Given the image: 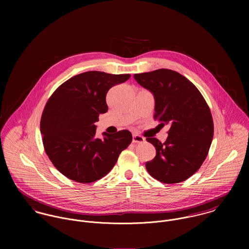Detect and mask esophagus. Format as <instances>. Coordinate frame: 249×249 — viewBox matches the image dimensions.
Segmentation results:
<instances>
[{"instance_id": "34e87169", "label": "esophagus", "mask_w": 249, "mask_h": 249, "mask_svg": "<svg viewBox=\"0 0 249 249\" xmlns=\"http://www.w3.org/2000/svg\"><path fill=\"white\" fill-rule=\"evenodd\" d=\"M145 141L144 138L138 135V134H133V137H132V142H143Z\"/></svg>"}]
</instances>
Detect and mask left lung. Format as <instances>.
Wrapping results in <instances>:
<instances>
[{"instance_id":"1","label":"left lung","mask_w":249,"mask_h":249,"mask_svg":"<svg viewBox=\"0 0 249 249\" xmlns=\"http://www.w3.org/2000/svg\"><path fill=\"white\" fill-rule=\"evenodd\" d=\"M134 78L154 96V119L160 125L170 126L165 142L146 138L156 149L155 157L145 163L146 171L167 184L191 178L207 157L213 140V118L207 103L178 71L158 69L135 73Z\"/></svg>"}]
</instances>
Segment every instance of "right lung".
I'll use <instances>...</instances> for the list:
<instances>
[{
	"label": "right lung",
	"mask_w": 249,
	"mask_h": 249,
	"mask_svg": "<svg viewBox=\"0 0 249 249\" xmlns=\"http://www.w3.org/2000/svg\"><path fill=\"white\" fill-rule=\"evenodd\" d=\"M129 77V73L85 71L62 83L47 102L40 122L44 148L66 178L78 183L104 178L132 142L126 129L113 135L104 132V139L95 136V123L108 110V90Z\"/></svg>",
	"instance_id": "add662e5"
}]
</instances>
